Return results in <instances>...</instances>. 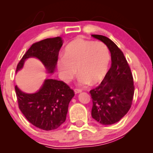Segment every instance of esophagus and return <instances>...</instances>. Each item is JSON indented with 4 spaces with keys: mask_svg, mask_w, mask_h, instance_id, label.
<instances>
[{
    "mask_svg": "<svg viewBox=\"0 0 153 153\" xmlns=\"http://www.w3.org/2000/svg\"><path fill=\"white\" fill-rule=\"evenodd\" d=\"M74 92L75 94H80V93L82 92V91L80 90V89H75Z\"/></svg>",
    "mask_w": 153,
    "mask_h": 153,
    "instance_id": "1",
    "label": "esophagus"
}]
</instances>
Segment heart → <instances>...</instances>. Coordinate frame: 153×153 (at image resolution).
Masks as SVG:
<instances>
[{"label":"heart","instance_id":"1","mask_svg":"<svg viewBox=\"0 0 153 153\" xmlns=\"http://www.w3.org/2000/svg\"><path fill=\"white\" fill-rule=\"evenodd\" d=\"M109 63V51L104 43L77 38L67 45L57 67L65 82L71 81L78 71L79 85H85L102 81Z\"/></svg>","mask_w":153,"mask_h":153}]
</instances>
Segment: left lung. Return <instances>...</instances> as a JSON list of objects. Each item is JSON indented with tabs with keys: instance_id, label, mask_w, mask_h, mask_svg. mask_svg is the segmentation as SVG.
Listing matches in <instances>:
<instances>
[{
	"instance_id": "8db88e82",
	"label": "left lung",
	"mask_w": 153,
	"mask_h": 153,
	"mask_svg": "<svg viewBox=\"0 0 153 153\" xmlns=\"http://www.w3.org/2000/svg\"><path fill=\"white\" fill-rule=\"evenodd\" d=\"M106 45L111 52V66L102 82L90 91L93 101L91 116L103 125L118 122L130 108L134 93L133 77L123 52L110 39L92 34Z\"/></svg>"
}]
</instances>
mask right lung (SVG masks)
I'll return each instance as SVG.
<instances>
[{
  "label": "right lung",
  "mask_w": 153,
  "mask_h": 153,
  "mask_svg": "<svg viewBox=\"0 0 153 153\" xmlns=\"http://www.w3.org/2000/svg\"><path fill=\"white\" fill-rule=\"evenodd\" d=\"M62 41L57 36L33 44L19 62L16 72L22 69L26 59L35 57L41 61L47 73H54ZM15 90L24 117L35 127L46 131L57 129L65 122L68 105L75 95L66 83L54 79L45 80L39 90L34 94L23 92L17 85Z\"/></svg>",
  "instance_id": "1"
}]
</instances>
